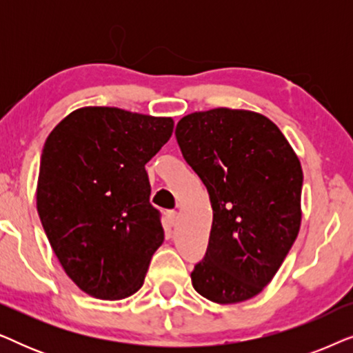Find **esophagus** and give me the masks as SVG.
I'll return each instance as SVG.
<instances>
[{"label":"esophagus","mask_w":353,"mask_h":353,"mask_svg":"<svg viewBox=\"0 0 353 353\" xmlns=\"http://www.w3.org/2000/svg\"><path fill=\"white\" fill-rule=\"evenodd\" d=\"M176 219H178V214L175 210H168L167 212V221H168V225L170 226H173L176 223Z\"/></svg>","instance_id":"obj_1"}]
</instances>
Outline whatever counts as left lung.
<instances>
[{"mask_svg": "<svg viewBox=\"0 0 353 353\" xmlns=\"http://www.w3.org/2000/svg\"><path fill=\"white\" fill-rule=\"evenodd\" d=\"M183 157L209 191L214 220L192 288L216 303L257 296L301 228L303 173L276 125L262 114L210 109L176 123Z\"/></svg>", "mask_w": 353, "mask_h": 353, "instance_id": "obj_1", "label": "left lung"}]
</instances>
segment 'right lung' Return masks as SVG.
<instances>
[{
  "mask_svg": "<svg viewBox=\"0 0 353 353\" xmlns=\"http://www.w3.org/2000/svg\"><path fill=\"white\" fill-rule=\"evenodd\" d=\"M172 132L170 117L81 108L48 137L37 210L67 276L90 296L120 301L143 286L163 243L144 165Z\"/></svg>",
  "mask_w": 353,
  "mask_h": 353,
  "instance_id": "add662e5",
  "label": "right lung"
}]
</instances>
